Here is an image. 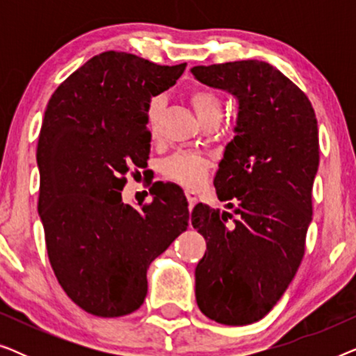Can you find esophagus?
I'll use <instances>...</instances> for the list:
<instances>
[{
  "label": "esophagus",
  "mask_w": 356,
  "mask_h": 356,
  "mask_svg": "<svg viewBox=\"0 0 356 356\" xmlns=\"http://www.w3.org/2000/svg\"><path fill=\"white\" fill-rule=\"evenodd\" d=\"M184 194H186V199H188L189 209H193L194 206H196V202H197V196H196V193H194V191H189V189H186V191H184Z\"/></svg>",
  "instance_id": "obj_1"
}]
</instances>
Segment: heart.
<instances>
[{
    "instance_id": "b5f03b06",
    "label": "heart",
    "mask_w": 356,
    "mask_h": 356,
    "mask_svg": "<svg viewBox=\"0 0 356 356\" xmlns=\"http://www.w3.org/2000/svg\"><path fill=\"white\" fill-rule=\"evenodd\" d=\"M188 99L194 111H196L197 118L202 123H207L211 120L220 121L223 113V102L216 92L207 89V87L196 86L189 89ZM160 111H162L160 100L154 99L147 108V129L150 136L157 134ZM211 167L212 160L206 155L184 150V152H177L165 160L162 165V173L165 175V178L183 184V186L197 188L199 184L206 181Z\"/></svg>"
}]
</instances>
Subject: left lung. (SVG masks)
Returning <instances> with one entry per match:
<instances>
[{
    "label": "left lung",
    "mask_w": 356,
    "mask_h": 356,
    "mask_svg": "<svg viewBox=\"0 0 356 356\" xmlns=\"http://www.w3.org/2000/svg\"><path fill=\"white\" fill-rule=\"evenodd\" d=\"M191 72L240 104L236 136L213 178L218 199L237 218L204 204L191 213L207 243L196 267L197 306L216 323L252 324L274 308L305 256L318 120L305 92L269 63L232 61Z\"/></svg>",
    "instance_id": "1"
}]
</instances>
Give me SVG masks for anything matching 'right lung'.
Returning a JSON list of instances; mask_svg holds the SVG:
<instances>
[{
  "instance_id": "right-lung-1",
  "label": "right lung",
  "mask_w": 356,
  "mask_h": 356,
  "mask_svg": "<svg viewBox=\"0 0 356 356\" xmlns=\"http://www.w3.org/2000/svg\"><path fill=\"white\" fill-rule=\"evenodd\" d=\"M184 67L104 51L48 100L37 145L48 259L66 295L94 316L138 309L150 262L188 228L177 184H162L140 209L121 199L126 175L147 165L150 99L177 84Z\"/></svg>"
}]
</instances>
